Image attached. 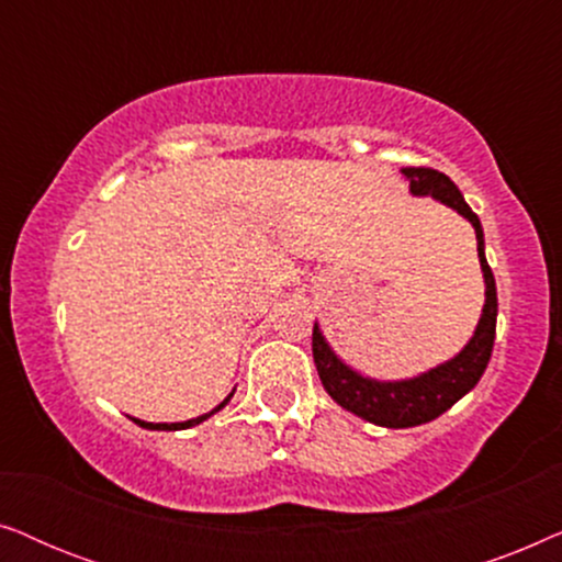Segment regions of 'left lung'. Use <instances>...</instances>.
<instances>
[{"mask_svg":"<svg viewBox=\"0 0 562 562\" xmlns=\"http://www.w3.org/2000/svg\"><path fill=\"white\" fill-rule=\"evenodd\" d=\"M402 173L409 179L412 194L432 196L437 202L452 206L458 214H463V217L473 225L475 240H479L483 281H486V304H483V314L471 342H468L456 358L432 368V371L417 375V379L406 381H373L356 373L329 350L319 327L314 325L312 356L314 366H317L319 381L327 394L333 396L342 409L358 414V417L371 422V425L391 429L417 427L425 425V422L437 419L481 381V375L488 366L491 350H494L498 312L496 281L486 263V252H483V229L479 214L465 204V199L458 191L456 183H452L445 173L435 171V168L409 166L402 168Z\"/></svg>","mask_w":562,"mask_h":562,"instance_id":"1","label":"left lung"}]
</instances>
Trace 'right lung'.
Masks as SVG:
<instances>
[{
	"instance_id": "add662e5",
	"label": "right lung",
	"mask_w": 562,
	"mask_h": 562,
	"mask_svg": "<svg viewBox=\"0 0 562 562\" xmlns=\"http://www.w3.org/2000/svg\"><path fill=\"white\" fill-rule=\"evenodd\" d=\"M233 396V394H229ZM229 396L225 398V402H222L220 406H214V409L210 412V414H202V417H196V419H189V422H173V425H153V422H140V419H135V425H140V427H145V429H187V427H194V425H199V422H204L206 417H212L214 412H220L222 406H225L227 402H229Z\"/></svg>"
}]
</instances>
